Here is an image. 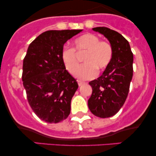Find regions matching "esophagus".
<instances>
[{"label":"esophagus","mask_w":156,"mask_h":156,"mask_svg":"<svg viewBox=\"0 0 156 156\" xmlns=\"http://www.w3.org/2000/svg\"><path fill=\"white\" fill-rule=\"evenodd\" d=\"M78 86H79V87H80V86H82V85H83V84H85L84 82L80 81V80H78Z\"/></svg>","instance_id":"obj_1"}]
</instances>
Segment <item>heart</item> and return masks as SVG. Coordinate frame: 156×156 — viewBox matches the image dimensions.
I'll use <instances>...</instances> for the list:
<instances>
[{
  "label": "heart",
  "instance_id": "b5f03b06",
  "mask_svg": "<svg viewBox=\"0 0 156 156\" xmlns=\"http://www.w3.org/2000/svg\"><path fill=\"white\" fill-rule=\"evenodd\" d=\"M74 48H64L62 52V58L66 69L71 75L79 79H92L96 76L97 70H103L111 63L113 57V48L110 43L100 40L98 36L86 34L74 41ZM86 52L83 60L85 63L76 71L79 62L75 52Z\"/></svg>",
  "mask_w": 156,
  "mask_h": 156
}]
</instances>
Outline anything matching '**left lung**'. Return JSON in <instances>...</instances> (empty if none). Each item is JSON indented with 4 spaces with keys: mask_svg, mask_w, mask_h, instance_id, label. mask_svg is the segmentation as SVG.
Segmentation results:
<instances>
[{
    "mask_svg": "<svg viewBox=\"0 0 156 156\" xmlns=\"http://www.w3.org/2000/svg\"><path fill=\"white\" fill-rule=\"evenodd\" d=\"M92 29L104 35L113 48L111 63L101 76L89 83L92 89L89 110L97 117L107 118L115 115L126 101L133 77V55L129 42L119 33L106 27Z\"/></svg>",
    "mask_w": 156,
    "mask_h": 156,
    "instance_id": "left-lung-1",
    "label": "left lung"
}]
</instances>
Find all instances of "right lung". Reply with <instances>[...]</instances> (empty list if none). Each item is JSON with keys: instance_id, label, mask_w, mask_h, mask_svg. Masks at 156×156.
Here are the masks:
<instances>
[{"instance_id": "obj_1", "label": "right lung", "mask_w": 156, "mask_h": 156, "mask_svg": "<svg viewBox=\"0 0 156 156\" xmlns=\"http://www.w3.org/2000/svg\"><path fill=\"white\" fill-rule=\"evenodd\" d=\"M82 30H51L29 44L23 59L22 80L27 99L39 119L58 123L67 119L78 88L62 58L66 42Z\"/></svg>"}]
</instances>
